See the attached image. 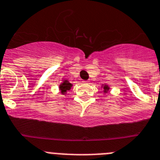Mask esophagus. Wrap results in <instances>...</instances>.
Returning a JSON list of instances; mask_svg holds the SVG:
<instances>
[{
	"instance_id": "obj_1",
	"label": "esophagus",
	"mask_w": 160,
	"mask_h": 160,
	"mask_svg": "<svg viewBox=\"0 0 160 160\" xmlns=\"http://www.w3.org/2000/svg\"><path fill=\"white\" fill-rule=\"evenodd\" d=\"M88 80H84V81H83V83H84V84H88Z\"/></svg>"
}]
</instances>
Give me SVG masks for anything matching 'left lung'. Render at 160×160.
<instances>
[{
  "label": "left lung",
  "instance_id": "obj_1",
  "mask_svg": "<svg viewBox=\"0 0 160 160\" xmlns=\"http://www.w3.org/2000/svg\"><path fill=\"white\" fill-rule=\"evenodd\" d=\"M103 88H104V92L105 93H107V92L109 91V87L107 84H105V85H103Z\"/></svg>",
  "mask_w": 160,
  "mask_h": 160
}]
</instances>
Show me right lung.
I'll list each match as a JSON object with an SVG mask.
<instances>
[{
    "label": "right lung",
    "instance_id": "right-lung-1",
    "mask_svg": "<svg viewBox=\"0 0 160 160\" xmlns=\"http://www.w3.org/2000/svg\"><path fill=\"white\" fill-rule=\"evenodd\" d=\"M72 87V84L71 83H69L68 80H64L63 83H61L60 85H59V90H60L61 93L63 94V95H65L67 92L69 91Z\"/></svg>",
    "mask_w": 160,
    "mask_h": 160
}]
</instances>
